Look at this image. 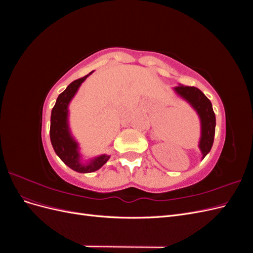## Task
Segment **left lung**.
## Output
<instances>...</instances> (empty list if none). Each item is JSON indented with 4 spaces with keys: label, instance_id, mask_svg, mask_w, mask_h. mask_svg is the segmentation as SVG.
Here are the masks:
<instances>
[{
    "label": "left lung",
    "instance_id": "8db88e82",
    "mask_svg": "<svg viewBox=\"0 0 253 253\" xmlns=\"http://www.w3.org/2000/svg\"><path fill=\"white\" fill-rule=\"evenodd\" d=\"M175 94L179 96L183 100H186L193 110L197 113L201 120V138H200V148L203 159L210 152L214 134H215V114L212 109V103L201 89L194 86H185L179 84L178 86L173 87Z\"/></svg>",
    "mask_w": 253,
    "mask_h": 253
}]
</instances>
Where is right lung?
<instances>
[{
	"instance_id": "add662e5",
	"label": "right lung",
	"mask_w": 253,
	"mask_h": 253,
	"mask_svg": "<svg viewBox=\"0 0 253 253\" xmlns=\"http://www.w3.org/2000/svg\"><path fill=\"white\" fill-rule=\"evenodd\" d=\"M93 73L94 71L78 80L73 81L65 90L58 96L56 104L51 110L50 116L49 135L53 150L67 167L79 173L95 172L100 169L110 159L109 155L102 154L90 158L86 162H83L79 143L74 138L70 125H68V114H70L68 113V105H70L75 95L77 94L84 80Z\"/></svg>"
}]
</instances>
